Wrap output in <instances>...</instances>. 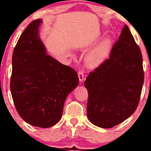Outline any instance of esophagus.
I'll use <instances>...</instances> for the list:
<instances>
[{
	"label": "esophagus",
	"instance_id": "34e87169",
	"mask_svg": "<svg viewBox=\"0 0 151 151\" xmlns=\"http://www.w3.org/2000/svg\"><path fill=\"white\" fill-rule=\"evenodd\" d=\"M78 77H79V79L80 82H82L84 80V72L82 70H80L78 72Z\"/></svg>",
	"mask_w": 151,
	"mask_h": 151
}]
</instances>
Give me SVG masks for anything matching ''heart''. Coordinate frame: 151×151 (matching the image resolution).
I'll use <instances>...</instances> for the list:
<instances>
[{
    "label": "heart",
    "mask_w": 151,
    "mask_h": 151,
    "mask_svg": "<svg viewBox=\"0 0 151 151\" xmlns=\"http://www.w3.org/2000/svg\"><path fill=\"white\" fill-rule=\"evenodd\" d=\"M111 48V40L106 37L95 47L86 56V63L88 67L95 68L101 65L109 56Z\"/></svg>",
    "instance_id": "obj_1"
}]
</instances>
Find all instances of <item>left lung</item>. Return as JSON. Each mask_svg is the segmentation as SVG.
<instances>
[{"label":"left lung","mask_w":151,"mask_h":151,"mask_svg":"<svg viewBox=\"0 0 151 151\" xmlns=\"http://www.w3.org/2000/svg\"><path fill=\"white\" fill-rule=\"evenodd\" d=\"M144 81L141 50L125 25L108 60L84 81L89 93L87 117L93 125L110 129L134 113Z\"/></svg>","instance_id":"8db88e82"}]
</instances>
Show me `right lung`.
<instances>
[{
    "label": "right lung",
    "instance_id": "obj_1",
    "mask_svg": "<svg viewBox=\"0 0 151 151\" xmlns=\"http://www.w3.org/2000/svg\"><path fill=\"white\" fill-rule=\"evenodd\" d=\"M42 20L29 24L12 58L10 91L17 111L27 124L49 128L60 120L67 96L79 84L75 70L47 55L39 36Z\"/></svg>",
    "mask_w": 151,
    "mask_h": 151
}]
</instances>
